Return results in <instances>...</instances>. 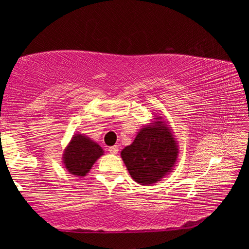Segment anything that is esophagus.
Instances as JSON below:
<instances>
[{"mask_svg":"<svg viewBox=\"0 0 249 249\" xmlns=\"http://www.w3.org/2000/svg\"><path fill=\"white\" fill-rule=\"evenodd\" d=\"M108 151L111 154H113V155H116V154H119V146H111V147H108Z\"/></svg>","mask_w":249,"mask_h":249,"instance_id":"obj_1","label":"esophagus"}]
</instances>
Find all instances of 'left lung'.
Instances as JSON below:
<instances>
[{"mask_svg":"<svg viewBox=\"0 0 249 249\" xmlns=\"http://www.w3.org/2000/svg\"><path fill=\"white\" fill-rule=\"evenodd\" d=\"M179 146L165 116H155L144 125L132 144L121 151L126 168L134 181L142 185L157 183L174 170Z\"/></svg>","mask_w":249,"mask_h":249,"instance_id":"left-lung-1","label":"left lung"}]
</instances>
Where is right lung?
Instances as JSON below:
<instances>
[{"mask_svg": "<svg viewBox=\"0 0 249 249\" xmlns=\"http://www.w3.org/2000/svg\"><path fill=\"white\" fill-rule=\"evenodd\" d=\"M104 150L98 142L83 134H74L62 155V162L69 174L79 178L87 176Z\"/></svg>", "mask_w": 249, "mask_h": 249, "instance_id": "1", "label": "right lung"}]
</instances>
